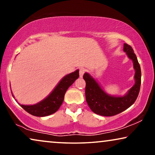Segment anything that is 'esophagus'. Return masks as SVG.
I'll list each match as a JSON object with an SVG mask.
<instances>
[{
	"label": "esophagus",
	"instance_id": "34e87169",
	"mask_svg": "<svg viewBox=\"0 0 155 155\" xmlns=\"http://www.w3.org/2000/svg\"><path fill=\"white\" fill-rule=\"evenodd\" d=\"M84 72H85V69H84V68H80V78H82V76H83Z\"/></svg>",
	"mask_w": 155,
	"mask_h": 155
}]
</instances>
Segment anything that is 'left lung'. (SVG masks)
Instances as JSON below:
<instances>
[{
	"label": "left lung",
	"instance_id": "obj_1",
	"mask_svg": "<svg viewBox=\"0 0 155 155\" xmlns=\"http://www.w3.org/2000/svg\"><path fill=\"white\" fill-rule=\"evenodd\" d=\"M124 51L133 63L135 69V84L124 96L109 94L97 80L85 73L83 75L86 82L85 97L87 103L94 113L104 116H112L120 114L133 105L138 96L141 84V69L136 55L130 45L124 44Z\"/></svg>",
	"mask_w": 155,
	"mask_h": 155
}]
</instances>
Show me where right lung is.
<instances>
[{
  "instance_id": "obj_1",
  "label": "right lung",
  "mask_w": 155,
  "mask_h": 155,
  "mask_svg": "<svg viewBox=\"0 0 155 155\" xmlns=\"http://www.w3.org/2000/svg\"><path fill=\"white\" fill-rule=\"evenodd\" d=\"M78 78L79 70H76L73 73L65 75L60 80L54 90L43 100L33 105H20L27 112L35 116L43 117L53 114L60 108L67 90Z\"/></svg>"
}]
</instances>
